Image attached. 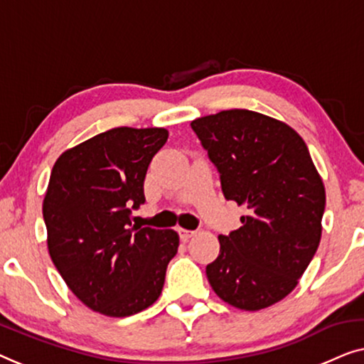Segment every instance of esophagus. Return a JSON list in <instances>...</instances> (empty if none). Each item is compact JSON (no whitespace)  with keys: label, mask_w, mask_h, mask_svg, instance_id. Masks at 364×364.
<instances>
[{"label":"esophagus","mask_w":364,"mask_h":364,"mask_svg":"<svg viewBox=\"0 0 364 364\" xmlns=\"http://www.w3.org/2000/svg\"><path fill=\"white\" fill-rule=\"evenodd\" d=\"M178 236H181L182 241H188L195 235L193 230H186V228H178Z\"/></svg>","instance_id":"obj_1"}]
</instances>
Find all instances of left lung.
Segmentation results:
<instances>
[{
    "instance_id": "8db88e82",
    "label": "left lung",
    "mask_w": 364,
    "mask_h": 364,
    "mask_svg": "<svg viewBox=\"0 0 364 364\" xmlns=\"http://www.w3.org/2000/svg\"><path fill=\"white\" fill-rule=\"evenodd\" d=\"M220 172L226 200L246 208L238 230L220 235L207 277L223 302L261 310L287 297L322 238L325 187L296 129L250 109L193 119Z\"/></svg>"
}]
</instances>
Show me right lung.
I'll return each mask as SVG.
<instances>
[{
  "instance_id": "right-lung-1",
  "label": "right lung",
  "mask_w": 364,
  "mask_h": 364,
  "mask_svg": "<svg viewBox=\"0 0 364 364\" xmlns=\"http://www.w3.org/2000/svg\"><path fill=\"white\" fill-rule=\"evenodd\" d=\"M169 138L164 128H113L62 152L42 215L50 259L95 312L129 317L159 299L176 256L173 230L131 225L144 203V177Z\"/></svg>"
}]
</instances>
